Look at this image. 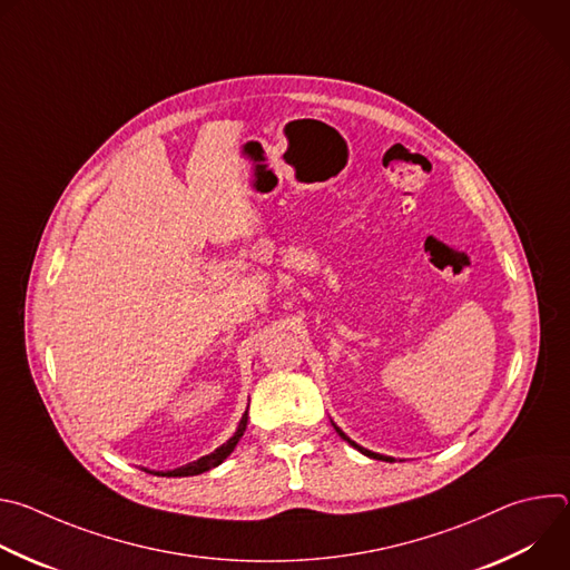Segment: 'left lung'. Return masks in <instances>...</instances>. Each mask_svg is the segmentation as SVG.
<instances>
[{
	"instance_id": "8db88e82",
	"label": "left lung",
	"mask_w": 570,
	"mask_h": 570,
	"mask_svg": "<svg viewBox=\"0 0 570 570\" xmlns=\"http://www.w3.org/2000/svg\"><path fill=\"white\" fill-rule=\"evenodd\" d=\"M332 424H334V422H332ZM334 429H336V433H338V435H341L345 442H350V444H352L356 451H361L363 455H367V458H374V460H392L390 455H381V453H374V451H370V449H363L361 444H356L354 440H350V438H347V435H345V433H343V431H341L336 424H334Z\"/></svg>"
}]
</instances>
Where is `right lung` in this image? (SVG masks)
I'll list each match as a JSON object with an SVG mask.
<instances>
[{"label":"right lung","instance_id":"1","mask_svg":"<svg viewBox=\"0 0 570 570\" xmlns=\"http://www.w3.org/2000/svg\"><path fill=\"white\" fill-rule=\"evenodd\" d=\"M246 426H248V411L243 413V417H240V422H238L234 435H232L225 444H220L216 451H212L209 455H203V458H198L196 462H189V464H185V466H178V469H171V471H157V475H169V478L198 475V473H205V471L218 466V464L234 451V446L238 444V440L243 438V433H246Z\"/></svg>","mask_w":570,"mask_h":570}]
</instances>
